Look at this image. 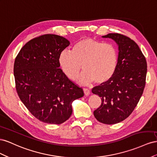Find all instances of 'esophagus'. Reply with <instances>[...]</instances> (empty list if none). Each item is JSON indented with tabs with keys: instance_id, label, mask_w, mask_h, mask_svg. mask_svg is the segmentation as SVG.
<instances>
[{
	"instance_id": "esophagus-1",
	"label": "esophagus",
	"mask_w": 157,
	"mask_h": 157,
	"mask_svg": "<svg viewBox=\"0 0 157 157\" xmlns=\"http://www.w3.org/2000/svg\"><path fill=\"white\" fill-rule=\"evenodd\" d=\"M83 93L85 94V95L87 96V95H89V94H90V90H89V89H88L84 88L83 89Z\"/></svg>"
}]
</instances>
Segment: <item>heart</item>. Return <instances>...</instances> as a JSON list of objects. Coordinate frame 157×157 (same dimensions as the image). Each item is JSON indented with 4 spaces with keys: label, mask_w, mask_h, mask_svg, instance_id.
I'll list each match as a JSON object with an SVG mask.
<instances>
[{
    "label": "heart",
    "mask_w": 157,
    "mask_h": 157,
    "mask_svg": "<svg viewBox=\"0 0 157 157\" xmlns=\"http://www.w3.org/2000/svg\"><path fill=\"white\" fill-rule=\"evenodd\" d=\"M59 62L62 71L70 80L78 79L83 68L84 72L80 82L85 85L93 82L101 84L114 74L118 65V52L113 44L86 37L74 44L71 52L62 51Z\"/></svg>",
    "instance_id": "b5f03b06"
}]
</instances>
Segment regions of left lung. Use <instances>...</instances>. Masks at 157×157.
Instances as JSON below:
<instances>
[{"label": "left lung", "instance_id": "8db88e82", "mask_svg": "<svg viewBox=\"0 0 157 157\" xmlns=\"http://www.w3.org/2000/svg\"><path fill=\"white\" fill-rule=\"evenodd\" d=\"M102 37L118 44V65L113 77L92 89L102 101L93 114L98 122L114 124L127 118L137 106L145 88L147 66L140 47L130 38L119 33Z\"/></svg>", "mask_w": 157, "mask_h": 157}]
</instances>
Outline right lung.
Masks as SVG:
<instances>
[{
    "label": "right lung",
    "instance_id": "add662e5",
    "mask_svg": "<svg viewBox=\"0 0 157 157\" xmlns=\"http://www.w3.org/2000/svg\"><path fill=\"white\" fill-rule=\"evenodd\" d=\"M69 45L60 35H43L27 43L15 59L17 93L30 113L44 123L64 122L72 113V102L84 95L59 68L60 53Z\"/></svg>",
    "mask_w": 157,
    "mask_h": 157
}]
</instances>
